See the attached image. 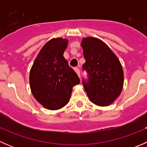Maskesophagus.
Segmentation results:
<instances>
[{
	"mask_svg": "<svg viewBox=\"0 0 147 147\" xmlns=\"http://www.w3.org/2000/svg\"><path fill=\"white\" fill-rule=\"evenodd\" d=\"M74 69H75V72H76V73H77V75H78L79 77H80V69H79V68L75 67Z\"/></svg>",
	"mask_w": 147,
	"mask_h": 147,
	"instance_id": "1",
	"label": "esophagus"
}]
</instances>
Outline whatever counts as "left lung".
<instances>
[{"label":"left lung","instance_id":"1","mask_svg":"<svg viewBox=\"0 0 147 147\" xmlns=\"http://www.w3.org/2000/svg\"><path fill=\"white\" fill-rule=\"evenodd\" d=\"M81 47L85 59L83 67L89 74L88 82L83 80L82 83L89 100L97 106H109L123 89L121 63L106 43L97 38H83Z\"/></svg>","mask_w":147,"mask_h":147}]
</instances>
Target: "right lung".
<instances>
[{"instance_id": "1", "label": "right lung", "mask_w": 147, "mask_h": 147, "mask_svg": "<svg viewBox=\"0 0 147 147\" xmlns=\"http://www.w3.org/2000/svg\"><path fill=\"white\" fill-rule=\"evenodd\" d=\"M66 38H53L42 47L30 71L32 95L42 107L57 110L68 103L72 87L80 82L63 57Z\"/></svg>"}]
</instances>
